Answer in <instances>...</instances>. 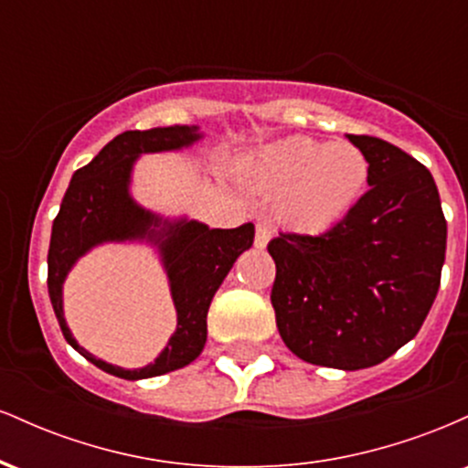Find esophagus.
Listing matches in <instances>:
<instances>
[{"instance_id":"obj_1","label":"esophagus","mask_w":468,"mask_h":468,"mask_svg":"<svg viewBox=\"0 0 468 468\" xmlns=\"http://www.w3.org/2000/svg\"><path fill=\"white\" fill-rule=\"evenodd\" d=\"M272 235V229L268 227V224H257V230H255V246L257 249H264L268 244V239H271Z\"/></svg>"}]
</instances>
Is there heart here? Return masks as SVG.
Wrapping results in <instances>:
<instances>
[{
	"mask_svg": "<svg viewBox=\"0 0 468 468\" xmlns=\"http://www.w3.org/2000/svg\"><path fill=\"white\" fill-rule=\"evenodd\" d=\"M244 185L279 193L277 213L294 229L319 233L336 227L361 200L369 163L352 143L290 136L268 143L238 166Z\"/></svg>",
	"mask_w": 468,
	"mask_h": 468,
	"instance_id": "obj_1",
	"label": "heart"
}]
</instances>
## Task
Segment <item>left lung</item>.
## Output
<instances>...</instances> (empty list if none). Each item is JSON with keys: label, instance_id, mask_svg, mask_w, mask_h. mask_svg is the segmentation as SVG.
<instances>
[{"label": "left lung", "instance_id": "8db88e82", "mask_svg": "<svg viewBox=\"0 0 468 468\" xmlns=\"http://www.w3.org/2000/svg\"><path fill=\"white\" fill-rule=\"evenodd\" d=\"M369 191L321 235L279 233L268 252L271 302L288 350L354 372L383 363L418 335L440 288L447 222L424 165L374 136H354Z\"/></svg>", "mask_w": 468, "mask_h": 468}]
</instances>
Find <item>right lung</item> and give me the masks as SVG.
I'll return each instance as SVG.
<instances>
[{
	"mask_svg": "<svg viewBox=\"0 0 468 468\" xmlns=\"http://www.w3.org/2000/svg\"><path fill=\"white\" fill-rule=\"evenodd\" d=\"M204 133L197 125H171L118 133L94 155L92 163L74 171L52 224L48 250V292L63 336L80 356L103 372L141 380L185 367L196 361L207 343V313L213 294L235 260L252 246L255 227L208 229L204 222L165 218L144 208L132 196L133 165L144 154L189 149ZM103 243H147L159 252L176 308V330L154 364L125 370L94 357L71 336L62 314V283L80 256Z\"/></svg>",
	"mask_w": 468,
	"mask_h": 468,
	"instance_id": "obj_1",
	"label": "right lung"
}]
</instances>
